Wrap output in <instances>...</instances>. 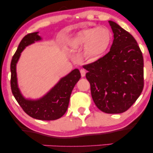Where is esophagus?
<instances>
[{
	"label": "esophagus",
	"instance_id": "obj_1",
	"mask_svg": "<svg viewBox=\"0 0 153 153\" xmlns=\"http://www.w3.org/2000/svg\"><path fill=\"white\" fill-rule=\"evenodd\" d=\"M80 75H81V76L82 77H84L85 75V71H84L83 69H81L80 71Z\"/></svg>",
	"mask_w": 153,
	"mask_h": 153
}]
</instances>
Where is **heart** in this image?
Returning <instances> with one entry per match:
<instances>
[{"label": "heart", "instance_id": "b5f03b06", "mask_svg": "<svg viewBox=\"0 0 153 153\" xmlns=\"http://www.w3.org/2000/svg\"><path fill=\"white\" fill-rule=\"evenodd\" d=\"M113 36L107 28L93 27L82 29L71 39V47L73 50L84 49L85 57L96 61L103 57L109 50Z\"/></svg>", "mask_w": 153, "mask_h": 153}]
</instances>
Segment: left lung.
<instances>
[{
  "label": "left lung",
  "mask_w": 153,
  "mask_h": 153,
  "mask_svg": "<svg viewBox=\"0 0 153 153\" xmlns=\"http://www.w3.org/2000/svg\"><path fill=\"white\" fill-rule=\"evenodd\" d=\"M108 22L114 38L110 51L82 68L88 71L85 77L98 108L120 114L132 106L143 90V56L132 35L115 22Z\"/></svg>",
  "instance_id": "8db88e82"
}]
</instances>
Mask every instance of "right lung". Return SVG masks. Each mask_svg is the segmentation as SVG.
<instances>
[{
    "label": "right lung",
    "mask_w": 153,
    "mask_h": 153,
    "mask_svg": "<svg viewBox=\"0 0 153 153\" xmlns=\"http://www.w3.org/2000/svg\"><path fill=\"white\" fill-rule=\"evenodd\" d=\"M38 32L26 35L13 54L10 62V88L16 100L26 114L34 119L50 121L60 118L65 114L69 104L70 97L73 88L80 78L78 69H75L59 82L41 99L29 101L23 98L17 85L16 65L20 57L21 52L26 46L41 39Z\"/></svg>",
    "instance_id": "right-lung-1"
}]
</instances>
